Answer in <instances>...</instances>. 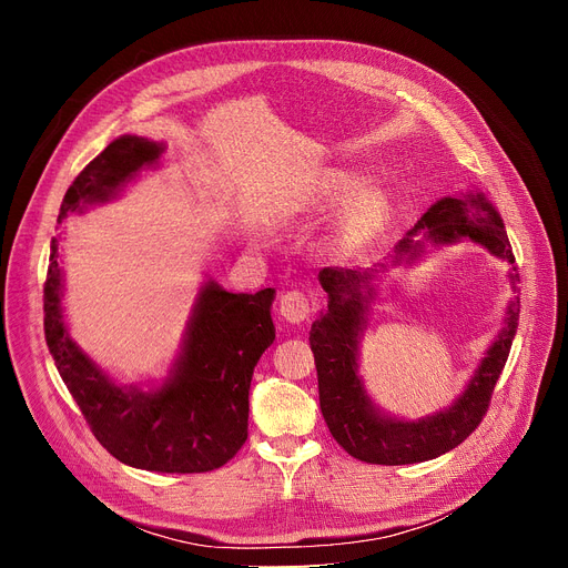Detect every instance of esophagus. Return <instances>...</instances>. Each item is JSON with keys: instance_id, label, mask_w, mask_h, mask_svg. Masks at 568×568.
Instances as JSON below:
<instances>
[{"instance_id": "1", "label": "esophagus", "mask_w": 568, "mask_h": 568, "mask_svg": "<svg viewBox=\"0 0 568 568\" xmlns=\"http://www.w3.org/2000/svg\"><path fill=\"white\" fill-rule=\"evenodd\" d=\"M313 306H315V300L308 292H302V290H290L281 296V315L292 324L308 320Z\"/></svg>"}]
</instances>
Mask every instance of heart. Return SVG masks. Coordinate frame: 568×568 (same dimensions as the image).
I'll use <instances>...</instances> for the list:
<instances>
[{"label":"heart","instance_id":"b5f03b06","mask_svg":"<svg viewBox=\"0 0 568 568\" xmlns=\"http://www.w3.org/2000/svg\"><path fill=\"white\" fill-rule=\"evenodd\" d=\"M362 186L364 182L356 174L332 172L324 182V200L332 204H343L359 193ZM386 216H389V202H386V197L377 191L364 193L352 209V214L347 219V230L354 236L373 234L377 227H382Z\"/></svg>","mask_w":568,"mask_h":568}]
</instances>
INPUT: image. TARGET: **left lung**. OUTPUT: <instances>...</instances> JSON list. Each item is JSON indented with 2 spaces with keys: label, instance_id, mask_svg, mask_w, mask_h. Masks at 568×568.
<instances>
[{
  "label": "left lung",
  "instance_id": "left-lung-1",
  "mask_svg": "<svg viewBox=\"0 0 568 568\" xmlns=\"http://www.w3.org/2000/svg\"><path fill=\"white\" fill-rule=\"evenodd\" d=\"M419 230H424L435 244H452L456 239L469 236L471 242L509 262L514 268L511 278L520 283L504 223L481 193H469L463 200L444 197L435 202L414 230L400 239L396 260L403 255H409L407 260H412L422 253V244L412 239V234ZM368 281V272H352V268L324 266L320 272V283L329 294V308L311 326V349L317 368L322 416L334 439L356 460L373 465H409L437 458L456 449L484 422L495 384L509 359L518 329L520 302L516 300L511 304L506 329L497 336L484 364L471 377L467 392L454 407L422 422H398L392 416H382L373 407L359 373H356V345L364 332L371 300ZM362 288L369 292L364 295Z\"/></svg>",
  "mask_w": 568,
  "mask_h": 568
}]
</instances>
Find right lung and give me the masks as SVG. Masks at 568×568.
Segmentation results:
<instances>
[{
    "instance_id": "add662e5",
    "label": "right lung",
    "mask_w": 568,
    "mask_h": 568,
    "mask_svg": "<svg viewBox=\"0 0 568 568\" xmlns=\"http://www.w3.org/2000/svg\"><path fill=\"white\" fill-rule=\"evenodd\" d=\"M163 146L138 135L110 142L69 186L59 221L108 200ZM274 290L232 294L209 281L197 296L182 359L159 392L112 384L71 341L62 315L57 239L43 285L45 343L87 426L119 463L149 471L200 474L223 467L248 437V389L262 352L274 343Z\"/></svg>"
}]
</instances>
